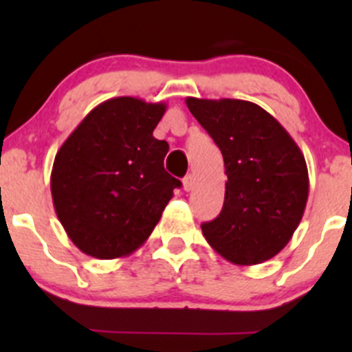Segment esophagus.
<instances>
[{"label": "esophagus", "instance_id": "esophagus-1", "mask_svg": "<svg viewBox=\"0 0 352 352\" xmlns=\"http://www.w3.org/2000/svg\"><path fill=\"white\" fill-rule=\"evenodd\" d=\"M184 189H186L187 192L194 189V175H192V173H189V175L184 177Z\"/></svg>", "mask_w": 352, "mask_h": 352}]
</instances>
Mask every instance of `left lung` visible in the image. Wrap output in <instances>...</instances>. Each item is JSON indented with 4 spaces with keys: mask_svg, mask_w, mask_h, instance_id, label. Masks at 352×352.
Returning <instances> with one entry per match:
<instances>
[{
    "mask_svg": "<svg viewBox=\"0 0 352 352\" xmlns=\"http://www.w3.org/2000/svg\"><path fill=\"white\" fill-rule=\"evenodd\" d=\"M225 162L223 209L202 223V235L226 261L254 265L286 247L303 218L308 168L293 138L257 104L187 97Z\"/></svg>",
    "mask_w": 352,
    "mask_h": 352,
    "instance_id": "obj_1",
    "label": "left lung"
}]
</instances>
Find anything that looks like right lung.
Wrapping results in <instances>:
<instances>
[{
    "mask_svg": "<svg viewBox=\"0 0 352 352\" xmlns=\"http://www.w3.org/2000/svg\"><path fill=\"white\" fill-rule=\"evenodd\" d=\"M165 104L116 97L97 105L59 148L51 173L56 214L95 258L133 254L148 240L173 189L168 143L153 136Z\"/></svg>",
    "mask_w": 352,
    "mask_h": 352,
    "instance_id": "obj_1",
    "label": "right lung"
}]
</instances>
